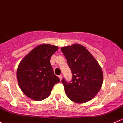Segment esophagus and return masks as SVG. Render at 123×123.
Returning a JSON list of instances; mask_svg holds the SVG:
<instances>
[{"instance_id": "1", "label": "esophagus", "mask_w": 123, "mask_h": 123, "mask_svg": "<svg viewBox=\"0 0 123 123\" xmlns=\"http://www.w3.org/2000/svg\"><path fill=\"white\" fill-rule=\"evenodd\" d=\"M59 78L60 79L61 81L62 79V75H59Z\"/></svg>"}]
</instances>
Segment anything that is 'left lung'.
<instances>
[{
  "instance_id": "1",
  "label": "left lung",
  "mask_w": 123,
  "mask_h": 123,
  "mask_svg": "<svg viewBox=\"0 0 123 123\" xmlns=\"http://www.w3.org/2000/svg\"><path fill=\"white\" fill-rule=\"evenodd\" d=\"M72 72L69 82L63 78L65 94L76 103H84L92 99L98 92L103 81L100 65L82 45L74 44L61 48Z\"/></svg>"
}]
</instances>
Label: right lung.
I'll return each instance as SVG.
<instances>
[{"mask_svg": "<svg viewBox=\"0 0 123 123\" xmlns=\"http://www.w3.org/2000/svg\"><path fill=\"white\" fill-rule=\"evenodd\" d=\"M58 49L50 44L37 46L22 59L18 67V82L22 91L35 101L43 100L60 81L54 73L50 60Z\"/></svg>", "mask_w": 123, "mask_h": 123, "instance_id": "right-lung-1", "label": "right lung"}]
</instances>
